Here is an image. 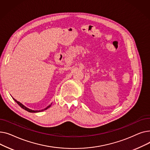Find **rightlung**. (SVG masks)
<instances>
[{
    "label": "right lung",
    "mask_w": 150,
    "mask_h": 150,
    "mask_svg": "<svg viewBox=\"0 0 150 150\" xmlns=\"http://www.w3.org/2000/svg\"><path fill=\"white\" fill-rule=\"evenodd\" d=\"M13 100L16 102V103L22 108V109H25V111H28V112H41V111H44V110H46L47 109H48L49 108H50V106H51V105H50L49 106H47L46 108H45V109H42V110H41V111H34V110H31V109H29V108H27V107H25L24 105H23L21 103H20L19 101H17L16 100H15L14 98H13Z\"/></svg>",
    "instance_id": "1"
}]
</instances>
